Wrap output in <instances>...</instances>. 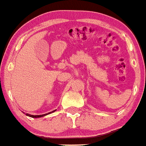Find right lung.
Segmentation results:
<instances>
[{
    "mask_svg": "<svg viewBox=\"0 0 146 146\" xmlns=\"http://www.w3.org/2000/svg\"><path fill=\"white\" fill-rule=\"evenodd\" d=\"M56 111L55 110H54V111H50V112H48V113H47V114H44V115H30V114H26L27 116H29V117H34V118H37V117H43V116H45V115H49V114L52 113V112H54V111Z\"/></svg>",
    "mask_w": 146,
    "mask_h": 146,
    "instance_id": "1",
    "label": "right lung"
}]
</instances>
